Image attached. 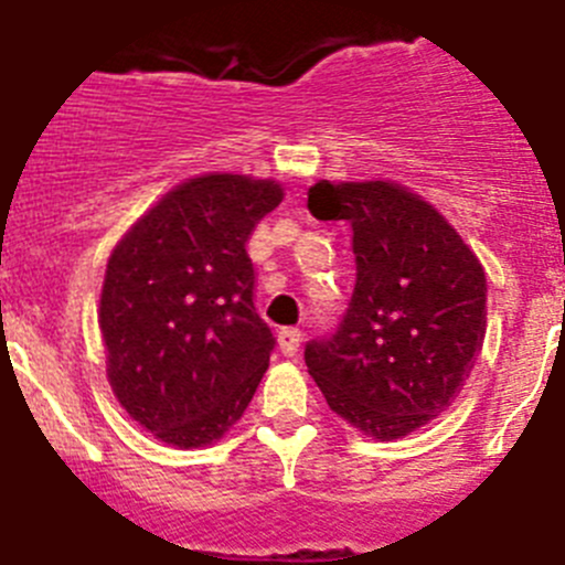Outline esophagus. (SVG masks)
<instances>
[{"instance_id":"obj_1","label":"esophagus","mask_w":565,"mask_h":565,"mask_svg":"<svg viewBox=\"0 0 565 565\" xmlns=\"http://www.w3.org/2000/svg\"><path fill=\"white\" fill-rule=\"evenodd\" d=\"M301 329L295 327H284L281 332H278V345H281V352L287 354V358H295L298 354V345H301Z\"/></svg>"}]
</instances>
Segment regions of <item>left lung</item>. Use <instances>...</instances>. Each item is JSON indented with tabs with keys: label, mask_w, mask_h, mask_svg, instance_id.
<instances>
[{
	"label": "left lung",
	"mask_w": 565,
	"mask_h": 565,
	"mask_svg": "<svg viewBox=\"0 0 565 565\" xmlns=\"http://www.w3.org/2000/svg\"><path fill=\"white\" fill-rule=\"evenodd\" d=\"M315 220L352 225L358 284L343 320L303 360L329 408L380 441L447 411L487 332L479 258L434 205L396 182L309 188Z\"/></svg>",
	"instance_id": "8db88e82"
}]
</instances>
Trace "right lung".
<instances>
[{
    "mask_svg": "<svg viewBox=\"0 0 565 565\" xmlns=\"http://www.w3.org/2000/svg\"><path fill=\"white\" fill-rule=\"evenodd\" d=\"M281 200L273 180L194 177L111 250L98 312L106 374L126 414L166 445L222 439L270 365L276 338L253 307L247 242Z\"/></svg>",
    "mask_w": 565,
    "mask_h": 565,
    "instance_id": "obj_1",
    "label": "right lung"
}]
</instances>
